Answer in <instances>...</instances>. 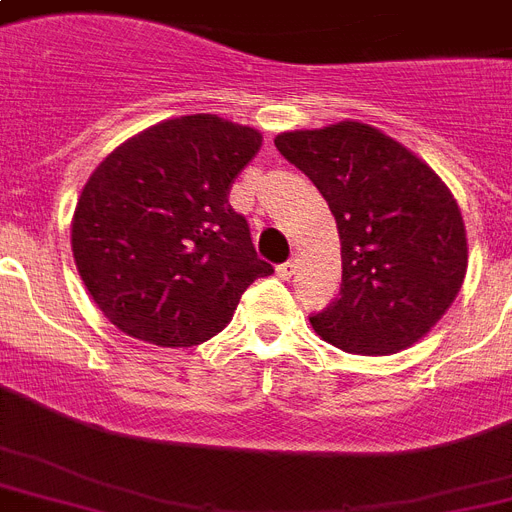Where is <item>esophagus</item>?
<instances>
[{"mask_svg": "<svg viewBox=\"0 0 512 512\" xmlns=\"http://www.w3.org/2000/svg\"><path fill=\"white\" fill-rule=\"evenodd\" d=\"M295 271H297V260H295V257H292V260H287V263H281L279 268H276V273H279V276L284 281L292 279V276H295Z\"/></svg>", "mask_w": 512, "mask_h": 512, "instance_id": "obj_1", "label": "esophagus"}]
</instances>
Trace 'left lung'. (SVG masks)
<instances>
[{"mask_svg":"<svg viewBox=\"0 0 512 512\" xmlns=\"http://www.w3.org/2000/svg\"><path fill=\"white\" fill-rule=\"evenodd\" d=\"M279 154L327 199L342 255L340 295L311 324L335 348L388 356L452 305L468 268L460 207L441 177L358 122L284 132Z\"/></svg>","mask_w":512,"mask_h":512,"instance_id":"left-lung-1","label":"left lung"}]
</instances>
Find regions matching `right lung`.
<instances>
[{"label":"right lung","instance_id":"right-lung-1","mask_svg":"<svg viewBox=\"0 0 512 512\" xmlns=\"http://www.w3.org/2000/svg\"><path fill=\"white\" fill-rule=\"evenodd\" d=\"M263 135L196 114L148 127L90 175L71 247L84 287L124 335L191 348L231 321L244 289L271 276L228 188Z\"/></svg>","mask_w":512,"mask_h":512}]
</instances>
